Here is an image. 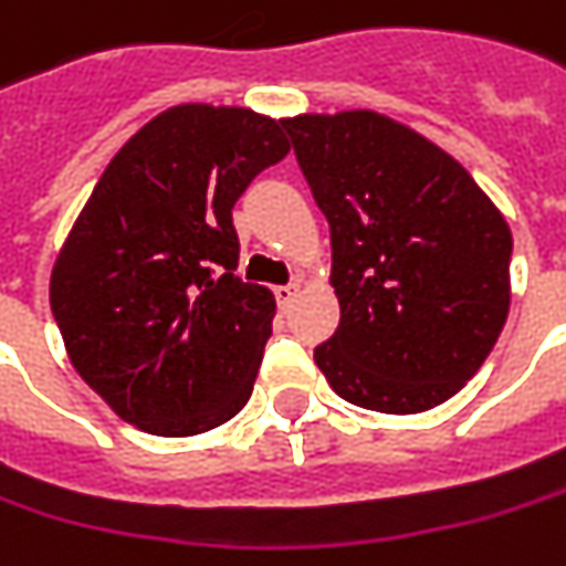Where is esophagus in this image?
Instances as JSON below:
<instances>
[{
  "mask_svg": "<svg viewBox=\"0 0 566 566\" xmlns=\"http://www.w3.org/2000/svg\"><path fill=\"white\" fill-rule=\"evenodd\" d=\"M296 283H286V286H276V290H273V296H276V305H280V308H290V302H293V298H296Z\"/></svg>",
  "mask_w": 566,
  "mask_h": 566,
  "instance_id": "esophagus-1",
  "label": "esophagus"
}]
</instances>
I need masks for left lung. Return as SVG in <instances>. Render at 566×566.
<instances>
[{
	"mask_svg": "<svg viewBox=\"0 0 566 566\" xmlns=\"http://www.w3.org/2000/svg\"><path fill=\"white\" fill-rule=\"evenodd\" d=\"M331 226L334 337L315 347L356 408L420 413L465 385L506 325L513 235L465 168L376 111L280 120Z\"/></svg>",
	"mask_w": 566,
	"mask_h": 566,
	"instance_id": "8db88e82",
	"label": "left lung"
}]
</instances>
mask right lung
<instances>
[{
    "mask_svg": "<svg viewBox=\"0 0 566 566\" xmlns=\"http://www.w3.org/2000/svg\"><path fill=\"white\" fill-rule=\"evenodd\" d=\"M280 120L178 104L111 158L50 273V308L75 373L120 420L197 437L251 398L276 315L241 283L232 207L286 158Z\"/></svg>",
    "mask_w": 566,
    "mask_h": 566,
    "instance_id": "add662e5",
    "label": "right lung"
}]
</instances>
